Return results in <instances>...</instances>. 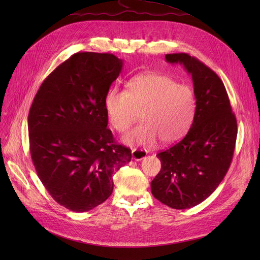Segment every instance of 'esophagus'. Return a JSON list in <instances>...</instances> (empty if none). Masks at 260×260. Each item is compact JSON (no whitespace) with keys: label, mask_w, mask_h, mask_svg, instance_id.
Returning <instances> with one entry per match:
<instances>
[{"label":"esophagus","mask_w":260,"mask_h":260,"mask_svg":"<svg viewBox=\"0 0 260 260\" xmlns=\"http://www.w3.org/2000/svg\"><path fill=\"white\" fill-rule=\"evenodd\" d=\"M146 155H147V151H145V149H142V148H135L132 152L133 159L137 160V161L142 160L143 158L146 157Z\"/></svg>","instance_id":"1"}]
</instances>
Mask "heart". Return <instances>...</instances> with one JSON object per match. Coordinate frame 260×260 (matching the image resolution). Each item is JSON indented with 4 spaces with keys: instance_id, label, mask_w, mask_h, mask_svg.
<instances>
[{
    "instance_id": "obj_1",
    "label": "heart",
    "mask_w": 260,
    "mask_h": 260,
    "mask_svg": "<svg viewBox=\"0 0 260 260\" xmlns=\"http://www.w3.org/2000/svg\"><path fill=\"white\" fill-rule=\"evenodd\" d=\"M104 108L109 124L119 133L126 132L140 113L142 122L122 141L151 146L159 138L173 143L184 137L195 117L196 99L188 85L166 75L145 74L129 80L125 90L109 88Z\"/></svg>"
}]
</instances>
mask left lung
I'll list each match as a JSON object with an SVG mask.
<instances>
[{
	"instance_id": "obj_1",
	"label": "left lung",
	"mask_w": 260,
	"mask_h": 260,
	"mask_svg": "<svg viewBox=\"0 0 260 260\" xmlns=\"http://www.w3.org/2000/svg\"><path fill=\"white\" fill-rule=\"evenodd\" d=\"M192 75L196 112L185 137L157 154L161 170L151 182L153 196L166 206L185 210L210 197L231 166L237 121L223 82L210 67L188 53H168Z\"/></svg>"
}]
</instances>
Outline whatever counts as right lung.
<instances>
[{
    "mask_svg": "<svg viewBox=\"0 0 260 260\" xmlns=\"http://www.w3.org/2000/svg\"><path fill=\"white\" fill-rule=\"evenodd\" d=\"M113 53L77 52L41 84L28 115L29 148L49 195L86 212L113 193V174L132 159L107 128L104 98L121 73Z\"/></svg>",
    "mask_w": 260,
    "mask_h": 260,
    "instance_id": "right-lung-1",
    "label": "right lung"
}]
</instances>
